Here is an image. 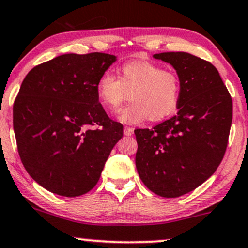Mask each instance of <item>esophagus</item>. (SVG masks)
Listing matches in <instances>:
<instances>
[{
  "mask_svg": "<svg viewBox=\"0 0 248 248\" xmlns=\"http://www.w3.org/2000/svg\"><path fill=\"white\" fill-rule=\"evenodd\" d=\"M124 134H125V136H132V134H133V129H132V127L125 126L124 127Z\"/></svg>",
  "mask_w": 248,
  "mask_h": 248,
  "instance_id": "1",
  "label": "esophagus"
}]
</instances>
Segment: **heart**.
Here are the masks:
<instances>
[{
  "label": "heart",
  "instance_id": "b5f03b06",
  "mask_svg": "<svg viewBox=\"0 0 248 248\" xmlns=\"http://www.w3.org/2000/svg\"><path fill=\"white\" fill-rule=\"evenodd\" d=\"M179 92L177 73L149 61L124 63L119 68V78L107 71L96 82L97 97L109 110L117 109L130 93L132 101L117 112V119L125 124L168 117L177 108Z\"/></svg>",
  "mask_w": 248,
  "mask_h": 248
}]
</instances>
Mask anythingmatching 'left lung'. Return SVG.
Wrapping results in <instances>:
<instances>
[{"mask_svg": "<svg viewBox=\"0 0 248 248\" xmlns=\"http://www.w3.org/2000/svg\"><path fill=\"white\" fill-rule=\"evenodd\" d=\"M179 78L178 112L149 129L134 130L140 179L155 194L177 198L215 172L232 123V99L217 69L188 53H161Z\"/></svg>", "mask_w": 248, "mask_h": 248, "instance_id": "8db88e82", "label": "left lung"}]
</instances>
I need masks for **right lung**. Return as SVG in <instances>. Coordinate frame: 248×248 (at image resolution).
<instances>
[{"label": "right lung", "mask_w": 248, "mask_h": 248, "mask_svg": "<svg viewBox=\"0 0 248 248\" xmlns=\"http://www.w3.org/2000/svg\"><path fill=\"white\" fill-rule=\"evenodd\" d=\"M117 61L105 53L64 54L27 73L14 105L18 153L47 191L75 198L99 182L123 137L99 102L96 82Z\"/></svg>", "instance_id": "1"}]
</instances>
